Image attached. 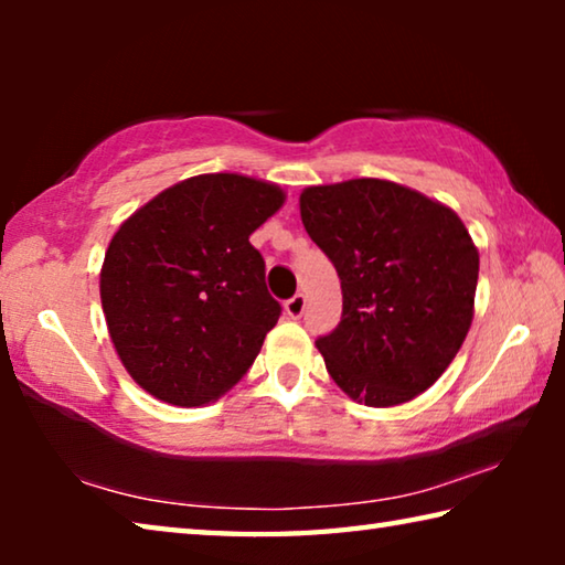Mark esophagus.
I'll return each instance as SVG.
<instances>
[{"mask_svg":"<svg viewBox=\"0 0 565 565\" xmlns=\"http://www.w3.org/2000/svg\"><path fill=\"white\" fill-rule=\"evenodd\" d=\"M303 309H306V296L303 294H296L284 303V311H286V317H289V319H301Z\"/></svg>","mask_w":565,"mask_h":565,"instance_id":"1","label":"esophagus"}]
</instances>
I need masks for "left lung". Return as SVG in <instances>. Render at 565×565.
<instances>
[{
	"instance_id": "left-lung-1",
	"label": "left lung",
	"mask_w": 565,
	"mask_h": 565,
	"mask_svg": "<svg viewBox=\"0 0 565 565\" xmlns=\"http://www.w3.org/2000/svg\"><path fill=\"white\" fill-rule=\"evenodd\" d=\"M306 234L337 266L339 327L317 339L331 379L366 406L424 394L473 321L478 248L454 209L386 179L309 186Z\"/></svg>"
}]
</instances>
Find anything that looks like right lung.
I'll return each instance as SVG.
<instances>
[{
    "mask_svg": "<svg viewBox=\"0 0 565 565\" xmlns=\"http://www.w3.org/2000/svg\"><path fill=\"white\" fill-rule=\"evenodd\" d=\"M284 191L242 174H199L137 209L111 236L102 309L124 369L159 401L204 406L252 369L281 317L248 242Z\"/></svg>",
    "mask_w": 565,
    "mask_h": 565,
    "instance_id": "add662e5",
    "label": "right lung"
}]
</instances>
